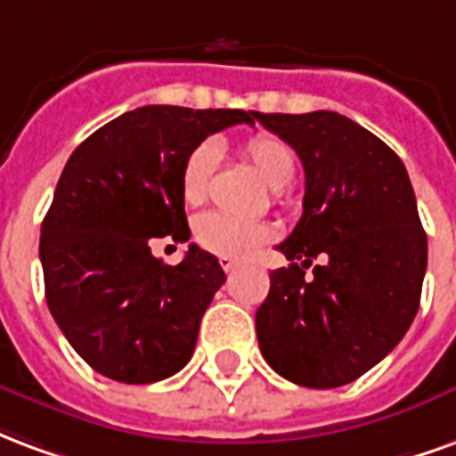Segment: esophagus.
<instances>
[{
    "label": "esophagus",
    "instance_id": "34e87169",
    "mask_svg": "<svg viewBox=\"0 0 456 456\" xmlns=\"http://www.w3.org/2000/svg\"><path fill=\"white\" fill-rule=\"evenodd\" d=\"M219 266L224 268V271H227V273H232V271H234V268H237L239 264H237V261H234V258L222 256V258H219Z\"/></svg>",
    "mask_w": 456,
    "mask_h": 456
}]
</instances>
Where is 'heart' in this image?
I'll return each instance as SVG.
<instances>
[{"instance_id": "heart-1", "label": "heart", "mask_w": 456, "mask_h": 456, "mask_svg": "<svg viewBox=\"0 0 456 456\" xmlns=\"http://www.w3.org/2000/svg\"><path fill=\"white\" fill-rule=\"evenodd\" d=\"M241 159L266 180L268 188L281 190L296 178V153L273 134H254L241 143ZM219 163L215 141H200L180 168V192L188 205L205 202L212 190ZM195 241L215 256L247 258L273 239V229L264 222H244L222 212H205L195 219Z\"/></svg>"}]
</instances>
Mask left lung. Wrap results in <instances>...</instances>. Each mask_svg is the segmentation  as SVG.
<instances>
[{
    "label": "left lung",
    "instance_id": "1",
    "mask_svg": "<svg viewBox=\"0 0 456 456\" xmlns=\"http://www.w3.org/2000/svg\"><path fill=\"white\" fill-rule=\"evenodd\" d=\"M305 168L303 217L278 251L256 313L268 366L307 388H337L381 362L415 320L428 237L408 170L342 114H261ZM320 256L323 264L312 261ZM312 265L314 276L305 277Z\"/></svg>",
    "mask_w": 456,
    "mask_h": 456
}]
</instances>
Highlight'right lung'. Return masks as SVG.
<instances>
[{
	"mask_svg": "<svg viewBox=\"0 0 456 456\" xmlns=\"http://www.w3.org/2000/svg\"><path fill=\"white\" fill-rule=\"evenodd\" d=\"M256 112L149 104L104 124L73 151L41 227L45 303L75 352L121 383L178 373L224 283L217 256L190 244L178 266L153 239L188 241L180 168L209 134Z\"/></svg>",
	"mask_w": 456,
	"mask_h": 456,
	"instance_id": "obj_1",
	"label": "right lung"
}]
</instances>
